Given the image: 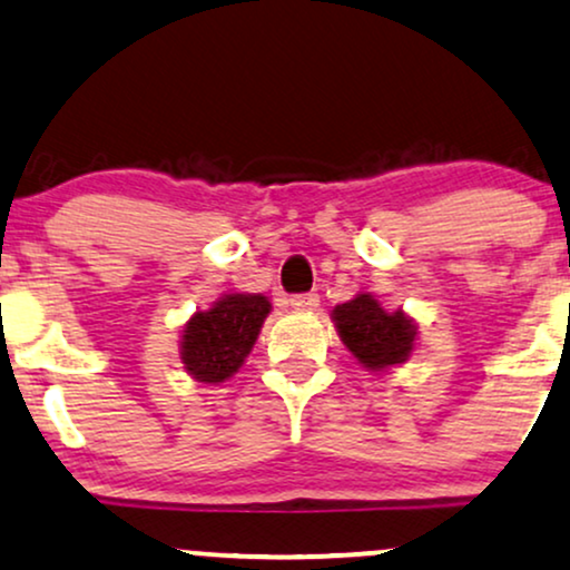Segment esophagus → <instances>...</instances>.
I'll return each instance as SVG.
<instances>
[{
	"label": "esophagus",
	"mask_w": 570,
	"mask_h": 570,
	"mask_svg": "<svg viewBox=\"0 0 570 570\" xmlns=\"http://www.w3.org/2000/svg\"><path fill=\"white\" fill-rule=\"evenodd\" d=\"M294 311H315L321 303V297L315 292H305V294H294V297L289 299Z\"/></svg>",
	"instance_id": "esophagus-1"
}]
</instances>
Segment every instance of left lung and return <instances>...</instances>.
<instances>
[{
    "mask_svg": "<svg viewBox=\"0 0 570 570\" xmlns=\"http://www.w3.org/2000/svg\"><path fill=\"white\" fill-rule=\"evenodd\" d=\"M334 324L347 351L374 372L403 363L414 347L416 326L401 311H382L372 294L334 307Z\"/></svg>",
    "mask_w": 570,
    "mask_h": 570,
    "instance_id": "1",
    "label": "left lung"
}]
</instances>
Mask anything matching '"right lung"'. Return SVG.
Returning a JSON list of instances; mask_svg holds the SVG:
<instances>
[{
  "label": "right lung",
  "mask_w": 570,
  "mask_h": 570,
  "mask_svg": "<svg viewBox=\"0 0 570 570\" xmlns=\"http://www.w3.org/2000/svg\"><path fill=\"white\" fill-rule=\"evenodd\" d=\"M271 303L259 294H225L209 311L196 313L185 324L183 363L194 380L217 385L238 372Z\"/></svg>",
  "instance_id": "1"
}]
</instances>
